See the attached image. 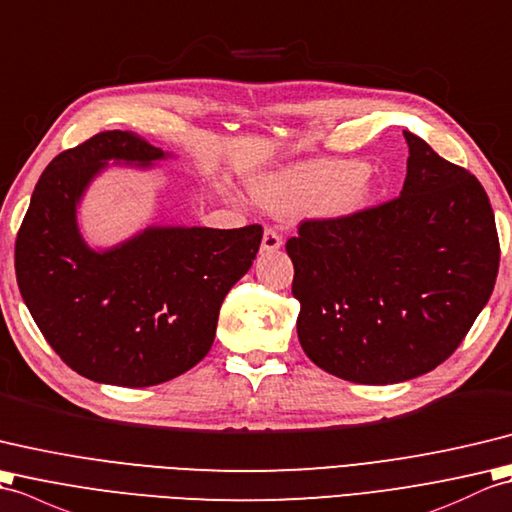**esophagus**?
<instances>
[{"instance_id":"34e87169","label":"esophagus","mask_w":512,"mask_h":512,"mask_svg":"<svg viewBox=\"0 0 512 512\" xmlns=\"http://www.w3.org/2000/svg\"><path fill=\"white\" fill-rule=\"evenodd\" d=\"M280 247H282V236L276 230L267 227L263 232V243H260V249H263V252H276Z\"/></svg>"}]
</instances>
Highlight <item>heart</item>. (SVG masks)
<instances>
[{
  "instance_id": "obj_1",
  "label": "heart",
  "mask_w": 512,
  "mask_h": 512,
  "mask_svg": "<svg viewBox=\"0 0 512 512\" xmlns=\"http://www.w3.org/2000/svg\"><path fill=\"white\" fill-rule=\"evenodd\" d=\"M372 168L361 160H315L256 179L254 195L276 214L309 208L322 219H348L370 206Z\"/></svg>"
}]
</instances>
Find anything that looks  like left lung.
Segmentation results:
<instances>
[{"mask_svg":"<svg viewBox=\"0 0 512 512\" xmlns=\"http://www.w3.org/2000/svg\"><path fill=\"white\" fill-rule=\"evenodd\" d=\"M396 197L287 241L302 350L328 374L401 383L440 366L491 298L499 241L482 184L403 131Z\"/></svg>","mask_w":512,"mask_h":512,"instance_id":"8db88e82","label":"left lung"}]
</instances>
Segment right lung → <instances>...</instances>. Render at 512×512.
<instances>
[{"label":"right lung","mask_w":512,"mask_h":512,"mask_svg":"<svg viewBox=\"0 0 512 512\" xmlns=\"http://www.w3.org/2000/svg\"><path fill=\"white\" fill-rule=\"evenodd\" d=\"M168 157L135 133L102 131L54 157L19 227L21 298L56 355L96 383L149 388L197 366L258 254L260 225H146L111 247L85 241L78 208L109 162L146 170Z\"/></svg>","instance_id":"1"}]
</instances>
